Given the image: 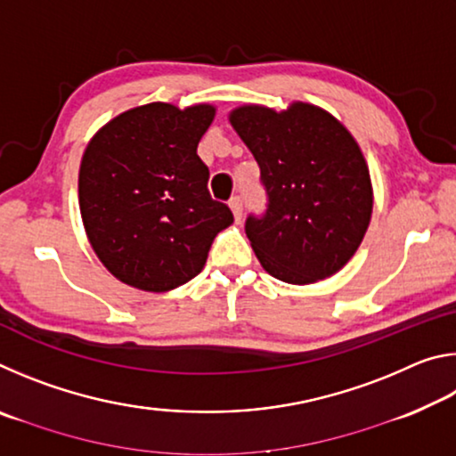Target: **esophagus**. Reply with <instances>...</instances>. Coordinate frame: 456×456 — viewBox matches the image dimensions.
Segmentation results:
<instances>
[{"mask_svg":"<svg viewBox=\"0 0 456 456\" xmlns=\"http://www.w3.org/2000/svg\"><path fill=\"white\" fill-rule=\"evenodd\" d=\"M229 207H231V211H233L235 221H241L243 219V199L233 197L229 200Z\"/></svg>","mask_w":456,"mask_h":456,"instance_id":"esophagus-1","label":"esophagus"}]
</instances>
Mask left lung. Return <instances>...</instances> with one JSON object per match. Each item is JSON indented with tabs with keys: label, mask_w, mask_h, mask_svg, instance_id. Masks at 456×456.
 Returning <instances> with one entry per match:
<instances>
[{
	"label": "left lung",
	"mask_w": 456,
	"mask_h": 456,
	"mask_svg": "<svg viewBox=\"0 0 456 456\" xmlns=\"http://www.w3.org/2000/svg\"><path fill=\"white\" fill-rule=\"evenodd\" d=\"M229 120L256 157L267 192L265 213L245 221L265 272L296 285L339 272L372 217V183L354 136L305 102L283 112L239 106Z\"/></svg>",
	"instance_id": "8db88e82"
}]
</instances>
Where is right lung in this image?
Listing matches in <instances>:
<instances>
[{
    "mask_svg": "<svg viewBox=\"0 0 456 456\" xmlns=\"http://www.w3.org/2000/svg\"><path fill=\"white\" fill-rule=\"evenodd\" d=\"M213 118L211 104H144L112 118L84 151V229L122 283L179 288L200 273L213 239L233 223L229 207L211 199L209 168L197 154Z\"/></svg>",
    "mask_w": 456,
    "mask_h": 456,
    "instance_id": "add662e5",
    "label": "right lung"
}]
</instances>
